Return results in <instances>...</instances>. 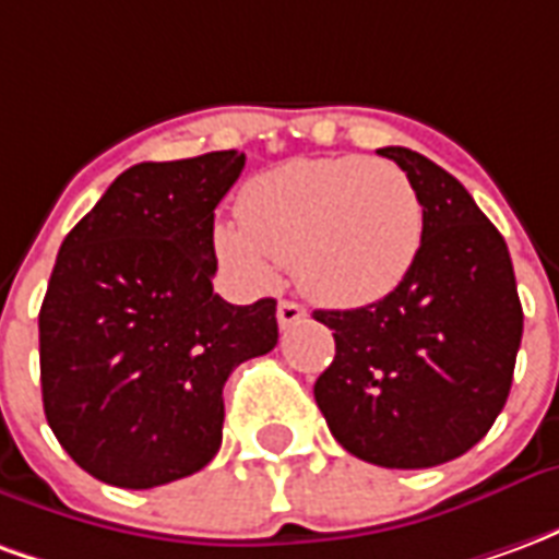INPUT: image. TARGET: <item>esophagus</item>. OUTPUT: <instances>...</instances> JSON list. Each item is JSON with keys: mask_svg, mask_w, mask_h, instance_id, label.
Returning a JSON list of instances; mask_svg holds the SVG:
<instances>
[{"mask_svg": "<svg viewBox=\"0 0 559 559\" xmlns=\"http://www.w3.org/2000/svg\"><path fill=\"white\" fill-rule=\"evenodd\" d=\"M305 317H308V311H305L299 302H290V299L278 302V326L281 329L296 326V323H302Z\"/></svg>", "mask_w": 559, "mask_h": 559, "instance_id": "obj_1", "label": "esophagus"}]
</instances>
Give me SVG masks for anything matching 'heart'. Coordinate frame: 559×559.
I'll list each match as a JSON object with an SVG mask.
<instances>
[{
	"instance_id": "1",
	"label": "heart",
	"mask_w": 559,
	"mask_h": 559,
	"mask_svg": "<svg viewBox=\"0 0 559 559\" xmlns=\"http://www.w3.org/2000/svg\"><path fill=\"white\" fill-rule=\"evenodd\" d=\"M239 221H221L212 248L248 287L272 284V260L290 263L311 299L359 308L407 278L425 236V209L395 160L296 158L248 179Z\"/></svg>"
}]
</instances>
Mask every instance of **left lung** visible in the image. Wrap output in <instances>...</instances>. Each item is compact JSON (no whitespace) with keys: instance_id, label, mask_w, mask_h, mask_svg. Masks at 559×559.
I'll list each match as a JSON object with an SVG mask.
<instances>
[{"instance_id":"obj_1","label":"left lung","mask_w":559,"mask_h":559,"mask_svg":"<svg viewBox=\"0 0 559 559\" xmlns=\"http://www.w3.org/2000/svg\"><path fill=\"white\" fill-rule=\"evenodd\" d=\"M425 209L416 263L380 302L314 311L335 359L314 399L350 455L421 469L464 455L503 411L524 332L503 236L452 173L404 146L380 148Z\"/></svg>"}]
</instances>
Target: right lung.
Wrapping results in <instances>:
<instances>
[{"label":"right lung","instance_id":"add662e5","mask_svg":"<svg viewBox=\"0 0 559 559\" xmlns=\"http://www.w3.org/2000/svg\"><path fill=\"white\" fill-rule=\"evenodd\" d=\"M242 167L236 148L134 164L59 248L38 314L44 416L107 485L138 491L206 467L227 377L278 344L275 299L212 293L215 206Z\"/></svg>","mask_w":559,"mask_h":559}]
</instances>
